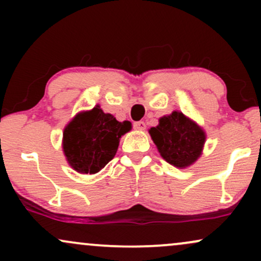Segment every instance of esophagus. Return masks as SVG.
Here are the masks:
<instances>
[{
  "mask_svg": "<svg viewBox=\"0 0 261 261\" xmlns=\"http://www.w3.org/2000/svg\"><path fill=\"white\" fill-rule=\"evenodd\" d=\"M134 128L137 131H142L146 128V124L143 121H136L134 122Z\"/></svg>",
  "mask_w": 261,
  "mask_h": 261,
  "instance_id": "34e87169",
  "label": "esophagus"
}]
</instances>
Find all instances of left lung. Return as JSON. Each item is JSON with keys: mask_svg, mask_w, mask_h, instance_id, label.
I'll return each instance as SVG.
<instances>
[{"mask_svg": "<svg viewBox=\"0 0 261 261\" xmlns=\"http://www.w3.org/2000/svg\"><path fill=\"white\" fill-rule=\"evenodd\" d=\"M148 133L162 158L176 168L193 166L202 154L206 133L179 110L162 116Z\"/></svg>", "mask_w": 261, "mask_h": 261, "instance_id": "left-lung-1", "label": "left lung"}]
</instances>
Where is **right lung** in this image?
Masks as SVG:
<instances>
[{"label":"right lung","mask_w":261,"mask_h":261,"mask_svg":"<svg viewBox=\"0 0 261 261\" xmlns=\"http://www.w3.org/2000/svg\"><path fill=\"white\" fill-rule=\"evenodd\" d=\"M131 128L130 121H118L100 106L77 113L62 134L66 161L81 174H95L113 160L121 136Z\"/></svg>","instance_id":"1"}]
</instances>
